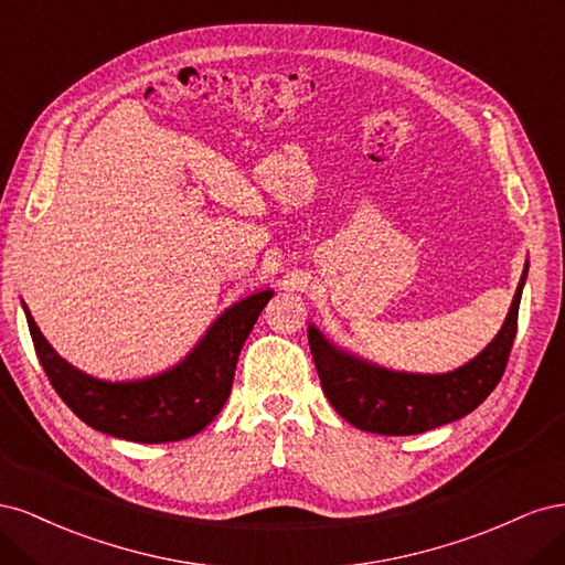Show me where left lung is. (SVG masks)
<instances>
[{
    "label": "left lung",
    "instance_id": "left-lung-1",
    "mask_svg": "<svg viewBox=\"0 0 565 565\" xmlns=\"http://www.w3.org/2000/svg\"><path fill=\"white\" fill-rule=\"evenodd\" d=\"M527 262L500 332L469 363L450 372H398L334 347L309 324V347L324 396L355 429L382 436H415L473 413L502 380L511 347Z\"/></svg>",
    "mask_w": 565,
    "mask_h": 565
}]
</instances>
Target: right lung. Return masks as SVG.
<instances>
[{"label": "right lung", "instance_id": "right-lung-1", "mask_svg": "<svg viewBox=\"0 0 565 565\" xmlns=\"http://www.w3.org/2000/svg\"><path fill=\"white\" fill-rule=\"evenodd\" d=\"M270 297L273 289H262L235 301L177 365L125 382L92 377L63 361L25 303L23 311L51 386L84 424L134 443H169L195 436L221 413L231 396L237 355Z\"/></svg>", "mask_w": 565, "mask_h": 565}]
</instances>
